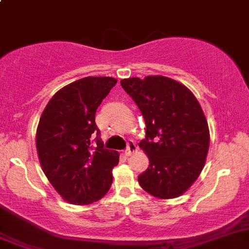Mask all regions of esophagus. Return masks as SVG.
<instances>
[{"mask_svg": "<svg viewBox=\"0 0 249 249\" xmlns=\"http://www.w3.org/2000/svg\"><path fill=\"white\" fill-rule=\"evenodd\" d=\"M137 150H138V146L136 145V143H133V142H128V146H127V149L124 150V155L129 156L133 153H136Z\"/></svg>", "mask_w": 249, "mask_h": 249, "instance_id": "obj_1", "label": "esophagus"}]
</instances>
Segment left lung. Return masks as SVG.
Wrapping results in <instances>:
<instances>
[{
	"label": "left lung",
	"mask_w": 249,
	"mask_h": 249,
	"mask_svg": "<svg viewBox=\"0 0 249 249\" xmlns=\"http://www.w3.org/2000/svg\"><path fill=\"white\" fill-rule=\"evenodd\" d=\"M121 85L145 121V139L139 146L149 167L138 176L139 184L160 199L179 197L198 178L209 150V127L197 98L162 75L122 79Z\"/></svg>",
	"instance_id": "left-lung-1"
}]
</instances>
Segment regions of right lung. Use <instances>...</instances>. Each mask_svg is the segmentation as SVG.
<instances>
[{
	"label": "right lung",
	"instance_id": "add662e5",
	"mask_svg": "<svg viewBox=\"0 0 249 249\" xmlns=\"http://www.w3.org/2000/svg\"><path fill=\"white\" fill-rule=\"evenodd\" d=\"M117 83L111 77H85L50 99L36 129L40 165L52 187L68 203L91 204L107 193L120 154L104 148L95 112ZM97 134V146L91 138Z\"/></svg>",
	"mask_w": 249,
	"mask_h": 249
}]
</instances>
